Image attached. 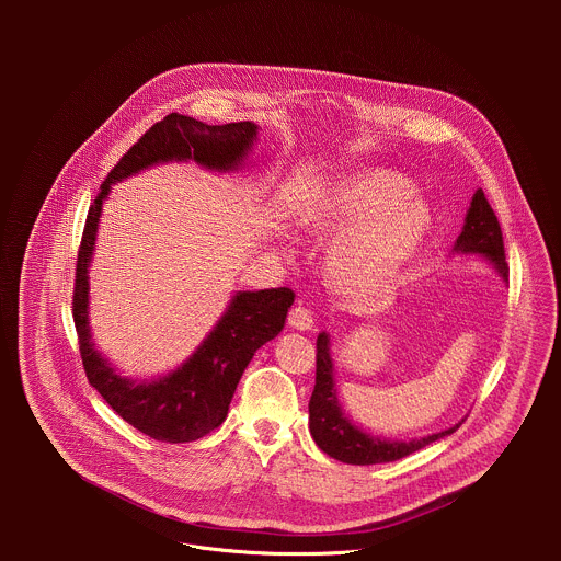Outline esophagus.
<instances>
[{
  "label": "esophagus",
  "mask_w": 561,
  "mask_h": 561,
  "mask_svg": "<svg viewBox=\"0 0 561 561\" xmlns=\"http://www.w3.org/2000/svg\"><path fill=\"white\" fill-rule=\"evenodd\" d=\"M288 324L290 329L295 331H310L312 329V312L306 308V306H295L290 312H288Z\"/></svg>",
  "instance_id": "34e87169"
}]
</instances>
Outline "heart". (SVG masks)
Masks as SVG:
<instances>
[{
	"mask_svg": "<svg viewBox=\"0 0 561 561\" xmlns=\"http://www.w3.org/2000/svg\"><path fill=\"white\" fill-rule=\"evenodd\" d=\"M413 186L388 171L344 180L317 219L344 230L331 255L335 279L353 295L383 288L424 239L431 215Z\"/></svg>",
	"mask_w": 561,
	"mask_h": 561,
	"instance_id": "1",
	"label": "heart"
}]
</instances>
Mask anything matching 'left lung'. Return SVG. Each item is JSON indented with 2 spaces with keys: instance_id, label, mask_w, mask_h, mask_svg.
Returning <instances> with one entry per match:
<instances>
[{
  "instance_id": "obj_1",
  "label": "left lung",
  "mask_w": 561,
  "mask_h": 561,
  "mask_svg": "<svg viewBox=\"0 0 561 561\" xmlns=\"http://www.w3.org/2000/svg\"><path fill=\"white\" fill-rule=\"evenodd\" d=\"M453 251L484 255L500 271V275L508 279L502 228L482 188L472 195L461 234L457 237ZM461 422L442 433H433L428 437L409 439V442L386 439V437L366 433L364 428L355 426L353 420H348L337 399L333 357H331V337L327 333L317 335V370H314V388L308 402V426L314 444L333 459H340L344 463H355V466H370V463H386V461L402 459L455 433L461 426Z\"/></svg>"
}]
</instances>
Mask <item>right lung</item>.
I'll list each match as a JSON object with an SVG mask.
<instances>
[{"label": "right lung", "instance_id": "right-lung-1", "mask_svg": "<svg viewBox=\"0 0 561 561\" xmlns=\"http://www.w3.org/2000/svg\"><path fill=\"white\" fill-rule=\"evenodd\" d=\"M257 124L232 122L208 126L186 115L171 113L152 124L119 159L104 180L89 208L82 247L77 253L72 319L79 355L91 386L130 426L157 442L184 444L215 431L228 415L232 392L244 368L266 342L275 340L295 301L290 288L239 290L202 346L173 373L152 381L122 377L95 351L89 329V266L102 204L115 182H122L152 164L197 162L204 169L228 173L244 164L257 139Z\"/></svg>", "mask_w": 561, "mask_h": 561}]
</instances>
